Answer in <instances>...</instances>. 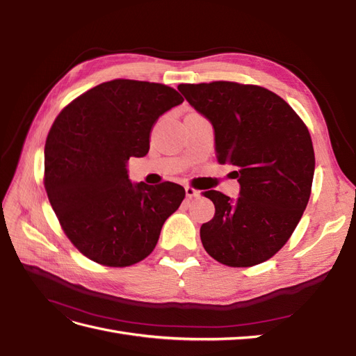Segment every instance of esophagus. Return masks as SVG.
<instances>
[{
	"label": "esophagus",
	"mask_w": 356,
	"mask_h": 356,
	"mask_svg": "<svg viewBox=\"0 0 356 356\" xmlns=\"http://www.w3.org/2000/svg\"><path fill=\"white\" fill-rule=\"evenodd\" d=\"M186 195L187 197H200V191L199 190H195L193 187H186Z\"/></svg>",
	"instance_id": "obj_1"
}]
</instances>
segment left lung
Here are the masks:
<instances>
[{"mask_svg":"<svg viewBox=\"0 0 356 356\" xmlns=\"http://www.w3.org/2000/svg\"><path fill=\"white\" fill-rule=\"evenodd\" d=\"M213 127L220 165L234 166L239 197L204 191L215 215L200 239L215 260L250 267L273 257L296 230L310 197L314 145L306 124L276 93L232 81L179 84Z\"/></svg>","mask_w":356,"mask_h":356,"instance_id":"left-lung-1","label":"left lung"}]
</instances>
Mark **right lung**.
Wrapping results in <instances>:
<instances>
[{"instance_id":"right-lung-1","label":"right lung","mask_w":356,"mask_h":356,"mask_svg":"<svg viewBox=\"0 0 356 356\" xmlns=\"http://www.w3.org/2000/svg\"><path fill=\"white\" fill-rule=\"evenodd\" d=\"M182 101L165 84L113 80L56 117L44 147V186L63 232L92 261L124 267L144 260L186 197L174 182L148 186L127 174L129 157L148 153L159 117Z\"/></svg>"}]
</instances>
